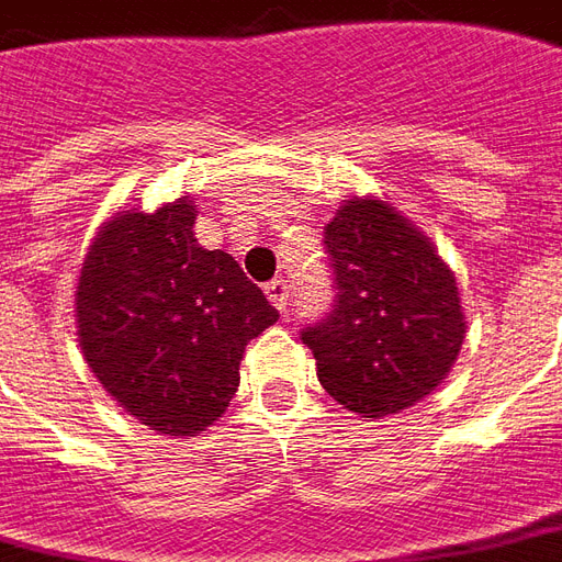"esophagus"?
<instances>
[{
	"label": "esophagus",
	"instance_id": "obj_1",
	"mask_svg": "<svg viewBox=\"0 0 562 562\" xmlns=\"http://www.w3.org/2000/svg\"><path fill=\"white\" fill-rule=\"evenodd\" d=\"M266 299H269L278 311H286V305H290V286H286V281H281V278L269 281V284H266Z\"/></svg>",
	"mask_w": 562,
	"mask_h": 562
}]
</instances>
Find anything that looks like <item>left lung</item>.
<instances>
[{"label":"left lung","mask_w":562,"mask_h":562,"mask_svg":"<svg viewBox=\"0 0 562 562\" xmlns=\"http://www.w3.org/2000/svg\"><path fill=\"white\" fill-rule=\"evenodd\" d=\"M338 299L302 341L331 398L383 419L431 395L467 331L458 281L425 233L389 200L350 196L326 224Z\"/></svg>","instance_id":"8db88e82"}]
</instances>
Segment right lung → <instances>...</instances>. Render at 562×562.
Listing matches in <instances>:
<instances>
[{
  "label": "right lung",
  "mask_w": 562,
  "mask_h": 562,
  "mask_svg": "<svg viewBox=\"0 0 562 562\" xmlns=\"http://www.w3.org/2000/svg\"><path fill=\"white\" fill-rule=\"evenodd\" d=\"M191 196L155 212L119 209L74 290L86 366L122 411L167 437H196L239 386L245 344L278 321L263 290L194 236Z\"/></svg>",
  "instance_id": "right-lung-1"
}]
</instances>
